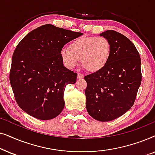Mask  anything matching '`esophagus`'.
Returning <instances> with one entry per match:
<instances>
[{"instance_id": "obj_1", "label": "esophagus", "mask_w": 155, "mask_h": 155, "mask_svg": "<svg viewBox=\"0 0 155 155\" xmlns=\"http://www.w3.org/2000/svg\"><path fill=\"white\" fill-rule=\"evenodd\" d=\"M84 78V75L82 73H78V79H82Z\"/></svg>"}]
</instances>
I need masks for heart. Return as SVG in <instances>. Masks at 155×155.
Masks as SVG:
<instances>
[{
  "label": "heart",
  "instance_id": "heart-1",
  "mask_svg": "<svg viewBox=\"0 0 155 155\" xmlns=\"http://www.w3.org/2000/svg\"><path fill=\"white\" fill-rule=\"evenodd\" d=\"M111 44L104 37H80L72 42L70 48L61 51L62 62L68 69L82 64L89 71H101L107 64L111 56Z\"/></svg>",
  "mask_w": 155,
  "mask_h": 155
}]
</instances>
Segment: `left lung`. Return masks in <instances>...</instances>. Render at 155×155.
I'll return each instance as SVG.
<instances>
[{
	"mask_svg": "<svg viewBox=\"0 0 155 155\" xmlns=\"http://www.w3.org/2000/svg\"><path fill=\"white\" fill-rule=\"evenodd\" d=\"M111 56L101 71L84 77L86 108L95 120L110 121L126 113L135 102L141 84V61L133 42L122 34L107 30Z\"/></svg>",
	"mask_w": 155,
	"mask_h": 155,
	"instance_id": "1",
	"label": "left lung"
}]
</instances>
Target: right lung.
Masks as SVG:
<instances>
[{"instance_id":"right-lung-1","label":"right lung","mask_w":155,"mask_h":155,"mask_svg":"<svg viewBox=\"0 0 155 155\" xmlns=\"http://www.w3.org/2000/svg\"><path fill=\"white\" fill-rule=\"evenodd\" d=\"M82 35L44 25L27 34L16 46L10 82L18 106L29 115L49 120L63 111L65 87L75 83L77 74L63 65L61 51Z\"/></svg>"}]
</instances>
